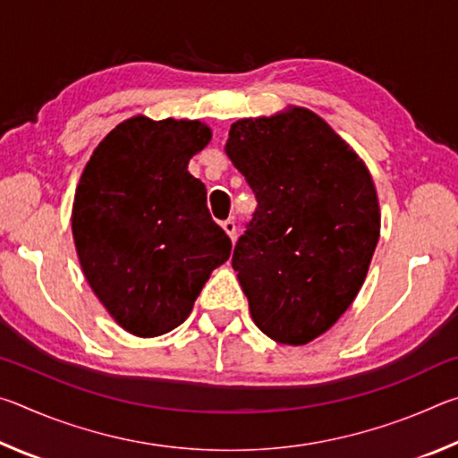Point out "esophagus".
Segmentation results:
<instances>
[{
  "instance_id": "34e87169",
  "label": "esophagus",
  "mask_w": 458,
  "mask_h": 458,
  "mask_svg": "<svg viewBox=\"0 0 458 458\" xmlns=\"http://www.w3.org/2000/svg\"><path fill=\"white\" fill-rule=\"evenodd\" d=\"M222 228L226 230V234L232 238V242H234V240H236V222H234V218L224 220L222 222Z\"/></svg>"
}]
</instances>
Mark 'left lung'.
Wrapping results in <instances>:
<instances>
[{"mask_svg":"<svg viewBox=\"0 0 458 458\" xmlns=\"http://www.w3.org/2000/svg\"><path fill=\"white\" fill-rule=\"evenodd\" d=\"M226 153L259 201L232 254L252 321L278 344L305 345L366 281L379 238L374 180L303 106L232 123Z\"/></svg>","mask_w":458,"mask_h":458,"instance_id":"1","label":"left lung"}]
</instances>
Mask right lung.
<instances>
[{
	"label": "right lung",
	"mask_w": 458,
	"mask_h": 458,
	"mask_svg": "<svg viewBox=\"0 0 458 458\" xmlns=\"http://www.w3.org/2000/svg\"><path fill=\"white\" fill-rule=\"evenodd\" d=\"M201 121L137 114L90 155L72 206L82 273L123 329L157 337L191 313L201 286L230 259L232 242L188 172L210 143Z\"/></svg>",
	"instance_id": "1"
}]
</instances>
